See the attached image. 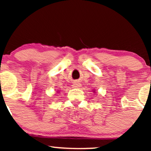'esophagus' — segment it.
Segmentation results:
<instances>
[{"label":"esophagus","instance_id":"obj_1","mask_svg":"<svg viewBox=\"0 0 151 151\" xmlns=\"http://www.w3.org/2000/svg\"><path fill=\"white\" fill-rule=\"evenodd\" d=\"M72 86H73L74 88H79V87L81 86V83L78 82V81H74Z\"/></svg>","mask_w":151,"mask_h":151}]
</instances>
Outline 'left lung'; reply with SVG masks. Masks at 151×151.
I'll use <instances>...</instances> for the list:
<instances>
[{
    "label": "left lung",
    "instance_id": "left-lung-1",
    "mask_svg": "<svg viewBox=\"0 0 151 151\" xmlns=\"http://www.w3.org/2000/svg\"><path fill=\"white\" fill-rule=\"evenodd\" d=\"M93 92H94V91H93Z\"/></svg>",
    "mask_w": 151,
    "mask_h": 151
}]
</instances>
